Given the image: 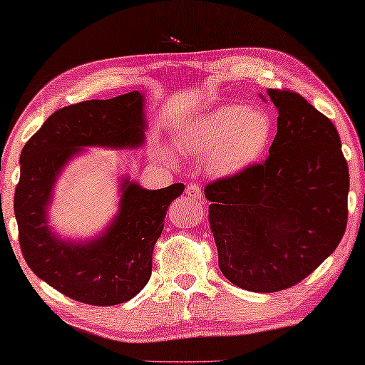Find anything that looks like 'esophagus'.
<instances>
[{"label": "esophagus", "instance_id": "1", "mask_svg": "<svg viewBox=\"0 0 365 365\" xmlns=\"http://www.w3.org/2000/svg\"><path fill=\"white\" fill-rule=\"evenodd\" d=\"M186 194L190 197V199H202V189L199 184H189V186L186 187Z\"/></svg>", "mask_w": 365, "mask_h": 365}]
</instances>
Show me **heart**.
<instances>
[{"label": "heart", "mask_w": 365, "mask_h": 365, "mask_svg": "<svg viewBox=\"0 0 365 365\" xmlns=\"http://www.w3.org/2000/svg\"><path fill=\"white\" fill-rule=\"evenodd\" d=\"M273 121L257 106L230 103L197 116L173 134L176 150L190 158L207 157L208 170L218 176H235L260 160L272 140ZM160 158L175 165L171 150L160 148Z\"/></svg>", "instance_id": "heart-1"}]
</instances>
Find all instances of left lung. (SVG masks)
Masks as SVG:
<instances>
[{"mask_svg":"<svg viewBox=\"0 0 365 365\" xmlns=\"http://www.w3.org/2000/svg\"><path fill=\"white\" fill-rule=\"evenodd\" d=\"M267 95L278 111L268 158L205 187L220 270L254 292L299 283L334 252L348 222L349 170L336 128L301 95Z\"/></svg>","mask_w":365,"mask_h":365,"instance_id":"1","label":"left lung"}]
</instances>
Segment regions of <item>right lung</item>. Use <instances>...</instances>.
<instances>
[{"label":"right lung","instance_id":"right-lung-1","mask_svg":"<svg viewBox=\"0 0 365 365\" xmlns=\"http://www.w3.org/2000/svg\"><path fill=\"white\" fill-rule=\"evenodd\" d=\"M145 97L129 92L66 106L46 119L21 153L14 215L31 270L64 296L92 306H116L139 294L152 274L153 246L170 204L184 184L145 189L129 175L118 179V212L92 237H64L50 222L59 176L87 148H140Z\"/></svg>","mask_w":365,"mask_h":365}]
</instances>
